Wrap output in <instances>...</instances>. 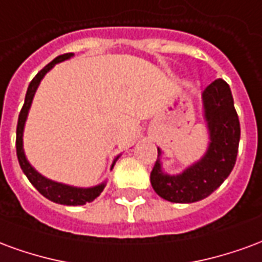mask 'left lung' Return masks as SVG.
<instances>
[{
  "instance_id": "left-lung-1",
  "label": "left lung",
  "mask_w": 262,
  "mask_h": 262,
  "mask_svg": "<svg viewBox=\"0 0 262 262\" xmlns=\"http://www.w3.org/2000/svg\"><path fill=\"white\" fill-rule=\"evenodd\" d=\"M202 99L210 136L203 159L180 176L164 174L157 160L150 174L151 187L165 201L174 203L202 201L223 184L236 164L240 122L230 86L225 80L217 78L205 88ZM157 150L160 157L161 151Z\"/></svg>"
}]
</instances>
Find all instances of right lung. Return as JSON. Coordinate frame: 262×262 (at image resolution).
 <instances>
[{"instance_id": "obj_1", "label": "right lung", "mask_w": 262, "mask_h": 262, "mask_svg": "<svg viewBox=\"0 0 262 262\" xmlns=\"http://www.w3.org/2000/svg\"><path fill=\"white\" fill-rule=\"evenodd\" d=\"M73 56V53H66L61 54L59 57H56L53 61H50L46 67H43L36 75L35 78L31 81V84L28 86V91H26L25 97V103L20 109L19 118H18V126H16V156H18V161L24 174L28 177V180L31 181L33 187L36 188L39 192L42 193L43 196L48 198L49 201L52 202L60 203V205H69V206H77V205H85L86 202H92L97 196H99V193L103 191L105 184L97 185V187L92 188H75L70 187V185H64V184H59V182L50 181L48 178H45L40 176L33 167H32L24 153V148H22V135H24V126H25L26 116H28V111L31 108L32 99L33 95L36 92V88L39 85V82L42 80L45 74L48 73L49 70L53 69L54 64H57L63 60L70 59ZM114 167V165H112Z\"/></svg>"}]
</instances>
